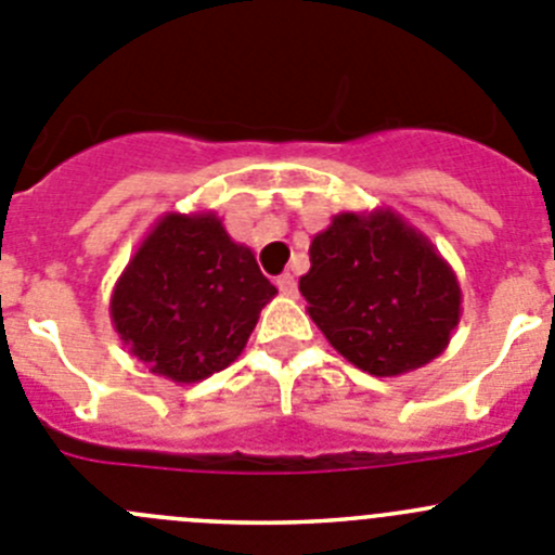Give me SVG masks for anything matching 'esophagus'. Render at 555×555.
Returning a JSON list of instances; mask_svg holds the SVG:
<instances>
[{
	"instance_id": "1",
	"label": "esophagus",
	"mask_w": 555,
	"mask_h": 555,
	"mask_svg": "<svg viewBox=\"0 0 555 555\" xmlns=\"http://www.w3.org/2000/svg\"><path fill=\"white\" fill-rule=\"evenodd\" d=\"M278 288H281V294H286V297H294V294H297V278H294L292 272L281 274V278H278Z\"/></svg>"
}]
</instances>
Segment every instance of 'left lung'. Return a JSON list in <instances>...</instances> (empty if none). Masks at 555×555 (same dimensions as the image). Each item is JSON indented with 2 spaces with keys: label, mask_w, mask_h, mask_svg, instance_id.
<instances>
[{
  "label": "left lung",
  "mask_w": 555,
  "mask_h": 555,
  "mask_svg": "<svg viewBox=\"0 0 555 555\" xmlns=\"http://www.w3.org/2000/svg\"><path fill=\"white\" fill-rule=\"evenodd\" d=\"M299 292L332 348L371 376L427 365L461 321L455 269L387 207L335 215L310 242Z\"/></svg>",
  "instance_id": "8db88e82"
}]
</instances>
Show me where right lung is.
Returning a JSON list of instances; mask_svg holds the SVG:
<instances>
[{"label":"right lung","instance_id":"obj_1","mask_svg":"<svg viewBox=\"0 0 555 555\" xmlns=\"http://www.w3.org/2000/svg\"><path fill=\"white\" fill-rule=\"evenodd\" d=\"M274 294L218 215L166 212L116 281L111 324L150 373L195 384L240 357Z\"/></svg>","mask_w":555,"mask_h":555}]
</instances>
